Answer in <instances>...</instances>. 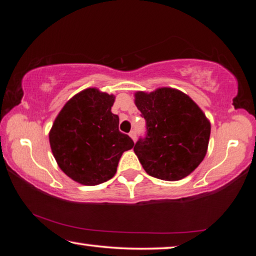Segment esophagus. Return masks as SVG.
Returning <instances> with one entry per match:
<instances>
[{"mask_svg":"<svg viewBox=\"0 0 256 256\" xmlns=\"http://www.w3.org/2000/svg\"><path fill=\"white\" fill-rule=\"evenodd\" d=\"M130 136H131V138H132V140H133L134 142L136 141V132L134 131V130H132V131L130 132Z\"/></svg>","mask_w":256,"mask_h":256,"instance_id":"1","label":"esophagus"}]
</instances>
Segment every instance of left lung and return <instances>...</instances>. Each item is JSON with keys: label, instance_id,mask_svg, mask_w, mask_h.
<instances>
[{"label": "left lung", "instance_id": "left-lung-1", "mask_svg": "<svg viewBox=\"0 0 256 256\" xmlns=\"http://www.w3.org/2000/svg\"><path fill=\"white\" fill-rule=\"evenodd\" d=\"M134 97L146 124L134 152L146 174L162 180L188 176L206 154L211 125L204 112L188 94L166 86Z\"/></svg>", "mask_w": 256, "mask_h": 256}]
</instances>
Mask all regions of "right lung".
Listing matches in <instances>:
<instances>
[{"mask_svg": "<svg viewBox=\"0 0 256 256\" xmlns=\"http://www.w3.org/2000/svg\"><path fill=\"white\" fill-rule=\"evenodd\" d=\"M114 94L88 88L60 110L50 131L52 152L58 167L82 185L94 186L115 175L124 151L133 148L128 134L120 132L112 112Z\"/></svg>", "mask_w": 256, "mask_h": 256, "instance_id": "right-lung-1", "label": "right lung"}]
</instances>
